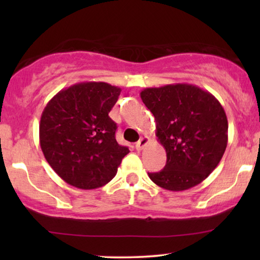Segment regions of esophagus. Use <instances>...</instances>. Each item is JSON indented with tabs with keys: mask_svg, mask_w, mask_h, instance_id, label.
Masks as SVG:
<instances>
[{
	"mask_svg": "<svg viewBox=\"0 0 260 260\" xmlns=\"http://www.w3.org/2000/svg\"><path fill=\"white\" fill-rule=\"evenodd\" d=\"M148 142H149V139L147 138V136H144V138H141V139L138 141V142H136V144H135L136 150H138V151L142 150V149L147 146Z\"/></svg>",
	"mask_w": 260,
	"mask_h": 260,
	"instance_id": "obj_1",
	"label": "esophagus"
}]
</instances>
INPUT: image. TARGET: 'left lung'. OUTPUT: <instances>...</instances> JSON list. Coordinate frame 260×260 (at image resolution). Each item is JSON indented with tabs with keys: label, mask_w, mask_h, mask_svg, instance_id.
<instances>
[{
	"label": "left lung",
	"mask_w": 260,
	"mask_h": 260,
	"mask_svg": "<svg viewBox=\"0 0 260 260\" xmlns=\"http://www.w3.org/2000/svg\"><path fill=\"white\" fill-rule=\"evenodd\" d=\"M141 99L156 120V135L166 151L160 172L148 173L171 191L192 188L212 173L228 141L222 105L209 91L189 83L146 88Z\"/></svg>",
	"instance_id": "left-lung-1"
}]
</instances>
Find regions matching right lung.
<instances>
[{"instance_id":"1","label":"right lung","mask_w":260,"mask_h":260,"mask_svg":"<svg viewBox=\"0 0 260 260\" xmlns=\"http://www.w3.org/2000/svg\"><path fill=\"white\" fill-rule=\"evenodd\" d=\"M121 89L80 82L60 90L43 110L40 146L52 170L73 187L96 189L111 181L128 148L116 140L109 117Z\"/></svg>"}]
</instances>
